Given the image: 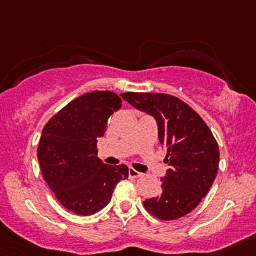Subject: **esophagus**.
Returning <instances> with one entry per match:
<instances>
[{
	"instance_id": "obj_1",
	"label": "esophagus",
	"mask_w": 256,
	"mask_h": 256,
	"mask_svg": "<svg viewBox=\"0 0 256 256\" xmlns=\"http://www.w3.org/2000/svg\"><path fill=\"white\" fill-rule=\"evenodd\" d=\"M142 176V174L138 171H136L135 168H128V177L130 178H138Z\"/></svg>"
}]
</instances>
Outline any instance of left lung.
Listing matches in <instances>:
<instances>
[{"mask_svg":"<svg viewBox=\"0 0 256 256\" xmlns=\"http://www.w3.org/2000/svg\"><path fill=\"white\" fill-rule=\"evenodd\" d=\"M134 108L154 116L158 140L167 147L162 194L144 202L150 214L174 220L200 204L210 190L219 164V147L197 112L178 98L162 92H124Z\"/></svg>","mask_w":256,"mask_h":256,"instance_id":"obj_1","label":"left lung"}]
</instances>
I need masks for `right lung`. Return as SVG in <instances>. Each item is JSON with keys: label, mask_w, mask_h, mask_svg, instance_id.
I'll return each mask as SVG.
<instances>
[{"label": "right lung", "mask_w": 256, "mask_h": 256, "mask_svg": "<svg viewBox=\"0 0 256 256\" xmlns=\"http://www.w3.org/2000/svg\"><path fill=\"white\" fill-rule=\"evenodd\" d=\"M122 100L110 90L76 98L43 128L37 156L43 178L68 210L90 216L112 200L115 186L128 177L126 164L110 166L98 157V138Z\"/></svg>", "instance_id": "1"}]
</instances>
